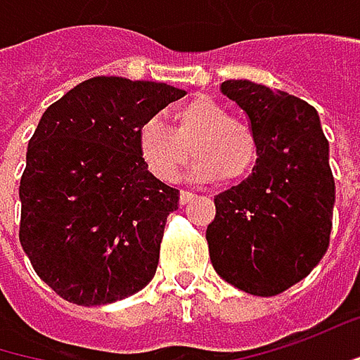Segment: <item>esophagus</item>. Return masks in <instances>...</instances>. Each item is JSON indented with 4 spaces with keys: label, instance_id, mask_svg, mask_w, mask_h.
I'll return each instance as SVG.
<instances>
[{
    "label": "esophagus",
    "instance_id": "34e87169",
    "mask_svg": "<svg viewBox=\"0 0 360 360\" xmlns=\"http://www.w3.org/2000/svg\"><path fill=\"white\" fill-rule=\"evenodd\" d=\"M193 198H195V195H193L191 191H181V193H179V203H181V205H187V203L193 200Z\"/></svg>",
    "mask_w": 360,
    "mask_h": 360
}]
</instances>
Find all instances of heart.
<instances>
[{
    "instance_id": "1",
    "label": "heart",
    "mask_w": 360,
    "mask_h": 360,
    "mask_svg": "<svg viewBox=\"0 0 360 360\" xmlns=\"http://www.w3.org/2000/svg\"><path fill=\"white\" fill-rule=\"evenodd\" d=\"M198 157L191 177L195 181L236 183L246 179L259 159V140L252 128L230 117L222 103L198 96L173 112V128L148 120L138 130V155L153 177L173 183L185 165Z\"/></svg>"
}]
</instances>
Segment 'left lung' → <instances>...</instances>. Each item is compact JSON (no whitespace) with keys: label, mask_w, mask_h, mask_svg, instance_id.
Here are the masks:
<instances>
[{"label":"left lung","mask_w":360,"mask_h":360,"mask_svg":"<svg viewBox=\"0 0 360 360\" xmlns=\"http://www.w3.org/2000/svg\"><path fill=\"white\" fill-rule=\"evenodd\" d=\"M259 140L252 175L214 198L205 238L216 273L250 295L283 293L326 255L334 177L318 112L304 99L230 79L220 85Z\"/></svg>","instance_id":"obj_1"}]
</instances>
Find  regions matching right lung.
Instances as JSON below:
<instances>
[{"label": "right lung", "mask_w": 360, "mask_h": 360, "mask_svg": "<svg viewBox=\"0 0 360 360\" xmlns=\"http://www.w3.org/2000/svg\"><path fill=\"white\" fill-rule=\"evenodd\" d=\"M183 96L157 81L91 77L40 117L20 181V243L63 300L105 306L155 277L179 189L148 173L138 130Z\"/></svg>", "instance_id": "obj_1"}]
</instances>
